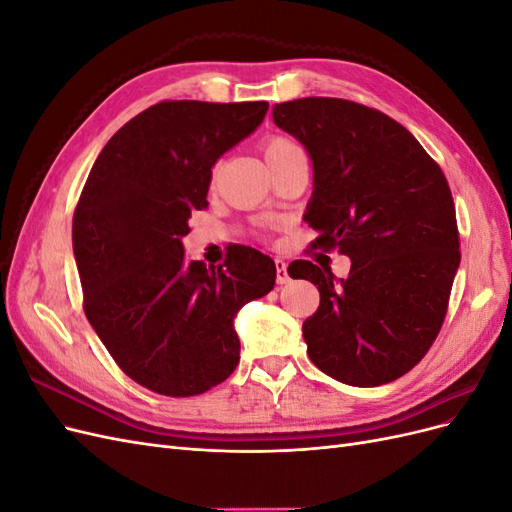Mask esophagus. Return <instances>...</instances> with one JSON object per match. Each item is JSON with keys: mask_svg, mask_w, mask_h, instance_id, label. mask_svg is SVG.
I'll return each mask as SVG.
<instances>
[{"mask_svg": "<svg viewBox=\"0 0 512 512\" xmlns=\"http://www.w3.org/2000/svg\"><path fill=\"white\" fill-rule=\"evenodd\" d=\"M275 282L280 284V286H284V284H288L290 282V275H288V267H286V262L284 260H275Z\"/></svg>", "mask_w": 512, "mask_h": 512, "instance_id": "obj_1", "label": "esophagus"}]
</instances>
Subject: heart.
Masks as SVG:
<instances>
[{
    "label": "heart",
    "mask_w": 512,
    "mask_h": 512,
    "mask_svg": "<svg viewBox=\"0 0 512 512\" xmlns=\"http://www.w3.org/2000/svg\"><path fill=\"white\" fill-rule=\"evenodd\" d=\"M297 149H301V147H299L297 143H294L292 138L282 136V134L269 136L267 141H265V145H262V151H265V158H267V162H269V164H271V162H275V160L284 158V156H288V153L297 151Z\"/></svg>",
    "instance_id": "1"
}]
</instances>
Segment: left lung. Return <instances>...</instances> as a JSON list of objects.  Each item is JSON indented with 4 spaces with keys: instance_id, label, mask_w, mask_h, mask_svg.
Instances as JSON below:
<instances>
[{
    "instance_id": "obj_1",
    "label": "left lung",
    "mask_w": 512,
    "mask_h": 512,
    "mask_svg": "<svg viewBox=\"0 0 512 512\" xmlns=\"http://www.w3.org/2000/svg\"><path fill=\"white\" fill-rule=\"evenodd\" d=\"M273 121L314 162L312 247L352 260L346 280L309 260L288 267L320 290L303 322L309 359L344 384L393 382L423 359L446 318L461 260L448 181L401 123L365 104L299 98L275 104Z\"/></svg>"
}]
</instances>
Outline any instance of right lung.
I'll return each mask as SVG.
<instances>
[{
  "mask_svg": "<svg viewBox=\"0 0 512 512\" xmlns=\"http://www.w3.org/2000/svg\"><path fill=\"white\" fill-rule=\"evenodd\" d=\"M267 102L164 100L104 145L72 218L91 327L126 376L192 397L239 365L232 318L275 286V265L239 245L224 265L183 258L188 220L205 209L211 168L252 134Z\"/></svg>",
  "mask_w": 512,
  "mask_h": 512,
  "instance_id": "obj_1",
  "label": "right lung"
}]
</instances>
